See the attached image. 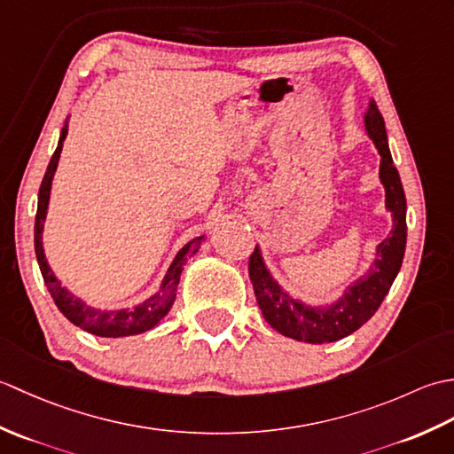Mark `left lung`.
I'll list each match as a JSON object with an SVG mask.
<instances>
[{
    "label": "left lung",
    "instance_id": "8db88e82",
    "mask_svg": "<svg viewBox=\"0 0 454 454\" xmlns=\"http://www.w3.org/2000/svg\"><path fill=\"white\" fill-rule=\"evenodd\" d=\"M364 130L380 153L379 176L384 191H387V210L394 222L388 238H384L376 246V257L369 271L347 286L337 301L310 306L296 301L275 281L263 262L259 246H255L252 257H249V278L254 283L255 298L263 317L273 330L291 337V340L304 343H332L351 335L379 310L402 267L408 236L406 195H403L400 173L394 168L387 127H384V119L374 99L369 101V109L364 113Z\"/></svg>",
    "mask_w": 454,
    "mask_h": 454
}]
</instances>
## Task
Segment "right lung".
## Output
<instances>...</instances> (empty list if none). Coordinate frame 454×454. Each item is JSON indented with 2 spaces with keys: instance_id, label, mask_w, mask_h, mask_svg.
I'll return each mask as SVG.
<instances>
[{
  "instance_id": "right-lung-1",
  "label": "right lung",
  "mask_w": 454,
  "mask_h": 454,
  "mask_svg": "<svg viewBox=\"0 0 454 454\" xmlns=\"http://www.w3.org/2000/svg\"><path fill=\"white\" fill-rule=\"evenodd\" d=\"M66 134H67V119L60 132L58 148L52 153L51 163H48L46 168L41 189H38V207H36V218H35V252H36L38 267H41V273L44 278V285L48 288V293H51L52 301L56 302L58 310H60L74 325L82 327L83 332H90L99 337H127V335L148 332L153 325H158V322L169 312V308L173 306V302H176L177 285L183 273V265H185V259L192 257L199 252L205 236L192 238L189 244H185L179 249L176 259H173L168 269L166 277H163L158 293L152 294L150 298H146V301L137 306L121 308V310H99V308H91L83 301H80L78 296H74L56 278L51 265L46 262L44 247H43V230H44V220H46L48 200H51L52 179L58 168V160H60Z\"/></svg>"
}]
</instances>
